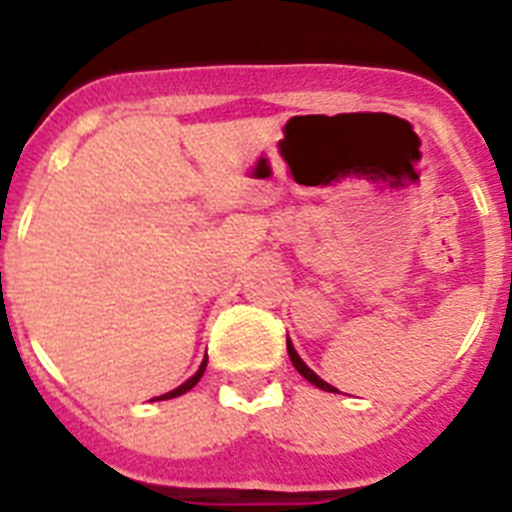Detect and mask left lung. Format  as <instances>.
<instances>
[{
  "mask_svg": "<svg viewBox=\"0 0 512 512\" xmlns=\"http://www.w3.org/2000/svg\"><path fill=\"white\" fill-rule=\"evenodd\" d=\"M287 351H289V359H292V364H295V369H297V372H300V374H302V377H305V379H307V382H312V384H315V387H320V390H325V392H338V390H336V387H330V384H328V382H323V379H320V377H318V374L312 372L310 366H307V364H305V361H302V359H300V356H297L295 346H292V343H289V338H287Z\"/></svg>",
  "mask_w": 512,
  "mask_h": 512,
  "instance_id": "8db88e82",
  "label": "left lung"
}]
</instances>
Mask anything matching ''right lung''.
Wrapping results in <instances>:
<instances>
[{
  "label": "right lung",
  "mask_w": 512,
  "mask_h": 512,
  "mask_svg": "<svg viewBox=\"0 0 512 512\" xmlns=\"http://www.w3.org/2000/svg\"><path fill=\"white\" fill-rule=\"evenodd\" d=\"M205 366H207V361H202V366H200V372L194 374V377H192V379H187V382H184V384H182V387H176V390L166 392V395H161V397H158V400H171V397H179V395H184V392H187V390H192L194 384L200 382V377H202V374H205Z\"/></svg>",
  "instance_id": "1"
}]
</instances>
